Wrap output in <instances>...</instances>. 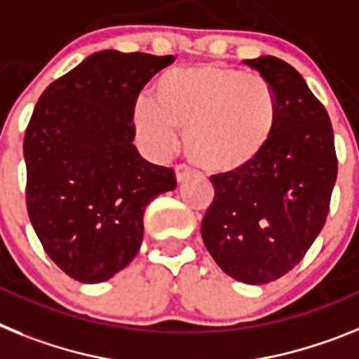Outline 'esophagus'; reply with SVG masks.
Wrapping results in <instances>:
<instances>
[{
	"instance_id": "obj_1",
	"label": "esophagus",
	"mask_w": 359,
	"mask_h": 359,
	"mask_svg": "<svg viewBox=\"0 0 359 359\" xmlns=\"http://www.w3.org/2000/svg\"><path fill=\"white\" fill-rule=\"evenodd\" d=\"M191 175H193V171L189 170V168H186V166H177L175 177H177V182H179V184L186 182V180H188Z\"/></svg>"
}]
</instances>
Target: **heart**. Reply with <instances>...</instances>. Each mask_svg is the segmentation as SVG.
Returning <instances> with one entry per match:
<instances>
[{
    "label": "heart",
    "mask_w": 359,
    "mask_h": 359,
    "mask_svg": "<svg viewBox=\"0 0 359 359\" xmlns=\"http://www.w3.org/2000/svg\"><path fill=\"white\" fill-rule=\"evenodd\" d=\"M133 126L157 154L173 149L180 130L195 166L231 177L267 151L278 126V101L258 74L222 65L173 68L155 83L154 102H137Z\"/></svg>",
    "instance_id": "heart-1"
}]
</instances>
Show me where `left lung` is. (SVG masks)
<instances>
[{
    "label": "left lung",
    "instance_id": "left-lung-1",
    "mask_svg": "<svg viewBox=\"0 0 359 359\" xmlns=\"http://www.w3.org/2000/svg\"><path fill=\"white\" fill-rule=\"evenodd\" d=\"M269 81L278 126L257 164L211 177L215 201L202 240L218 267L238 282H273L304 258L322 231L338 175L329 114L289 63L273 55L245 59Z\"/></svg>",
    "mask_w": 359,
    "mask_h": 359
}]
</instances>
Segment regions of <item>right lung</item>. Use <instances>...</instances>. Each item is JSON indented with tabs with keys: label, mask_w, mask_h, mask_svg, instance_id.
I'll use <instances>...</instances> for the list:
<instances>
[{
	"label": "right lung",
	"mask_w": 359,
	"mask_h": 359,
	"mask_svg": "<svg viewBox=\"0 0 359 359\" xmlns=\"http://www.w3.org/2000/svg\"><path fill=\"white\" fill-rule=\"evenodd\" d=\"M173 55L101 50L54 81L25 132L27 210L46 255L83 283L111 278L141 249L146 205L173 170L137 151L139 92Z\"/></svg>",
	"instance_id": "right-lung-1"
}]
</instances>
